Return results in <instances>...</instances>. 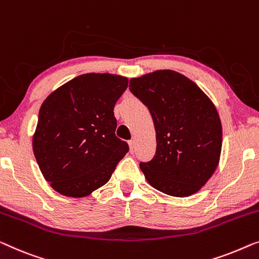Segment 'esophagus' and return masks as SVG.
Instances as JSON below:
<instances>
[{"mask_svg":"<svg viewBox=\"0 0 259 259\" xmlns=\"http://www.w3.org/2000/svg\"><path fill=\"white\" fill-rule=\"evenodd\" d=\"M128 145H130V151H131V153H133L134 149H136V141H134V140H130V141H128Z\"/></svg>","mask_w":259,"mask_h":259,"instance_id":"1","label":"esophagus"}]
</instances>
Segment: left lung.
Returning <instances> with one entry per match:
<instances>
[{
    "label": "left lung",
    "mask_w": 259,
    "mask_h": 259,
    "mask_svg": "<svg viewBox=\"0 0 259 259\" xmlns=\"http://www.w3.org/2000/svg\"><path fill=\"white\" fill-rule=\"evenodd\" d=\"M151 112L156 153L140 169L153 188L186 197L203 187L220 162L222 123L209 97L183 74L157 70L130 80Z\"/></svg>",
    "instance_id": "obj_1"
}]
</instances>
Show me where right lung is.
I'll return each instance as SVG.
<instances>
[{
	"mask_svg": "<svg viewBox=\"0 0 259 259\" xmlns=\"http://www.w3.org/2000/svg\"><path fill=\"white\" fill-rule=\"evenodd\" d=\"M126 77L80 74L55 90L39 108L32 149L44 179L56 192L84 197L111 179L128 145L115 137L114 105Z\"/></svg>",
	"mask_w": 259,
	"mask_h": 259,
	"instance_id": "obj_1",
	"label": "right lung"
}]
</instances>
